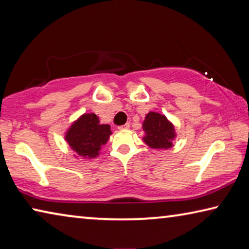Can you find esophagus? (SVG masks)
<instances>
[{"label": "esophagus", "instance_id": "34e87169", "mask_svg": "<svg viewBox=\"0 0 249 249\" xmlns=\"http://www.w3.org/2000/svg\"><path fill=\"white\" fill-rule=\"evenodd\" d=\"M119 128H120V129H122V130H126V129H128V128H129V124H128V123H126V124H124V125L120 126Z\"/></svg>", "mask_w": 249, "mask_h": 249}]
</instances>
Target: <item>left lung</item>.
I'll use <instances>...</instances> for the list:
<instances>
[{
  "label": "left lung",
  "mask_w": 249,
  "mask_h": 249,
  "mask_svg": "<svg viewBox=\"0 0 249 249\" xmlns=\"http://www.w3.org/2000/svg\"><path fill=\"white\" fill-rule=\"evenodd\" d=\"M142 127L145 133L142 141L149 148L166 150L174 147V141L177 138L176 128L165 114L150 111L145 115Z\"/></svg>",
  "instance_id": "left-lung-1"
}]
</instances>
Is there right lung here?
Here are the masks:
<instances>
[{"label": "right lung", "mask_w": 249, "mask_h": 249, "mask_svg": "<svg viewBox=\"0 0 249 249\" xmlns=\"http://www.w3.org/2000/svg\"><path fill=\"white\" fill-rule=\"evenodd\" d=\"M112 135L111 126L101 124L94 113H84L72 122L65 133V140L75 158L94 159Z\"/></svg>", "instance_id": "add662e5"}]
</instances>
